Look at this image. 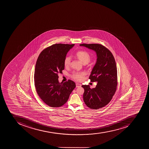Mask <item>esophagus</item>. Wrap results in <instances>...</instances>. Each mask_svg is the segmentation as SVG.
I'll list each match as a JSON object with an SVG mask.
<instances>
[{
  "label": "esophagus",
  "instance_id": "obj_1",
  "mask_svg": "<svg viewBox=\"0 0 149 149\" xmlns=\"http://www.w3.org/2000/svg\"><path fill=\"white\" fill-rule=\"evenodd\" d=\"M81 85L80 83H76V88H79V87H81Z\"/></svg>",
  "mask_w": 149,
  "mask_h": 149
}]
</instances>
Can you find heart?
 Listing matches in <instances>:
<instances>
[{
	"label": "heart",
	"mask_w": 149,
	"mask_h": 149,
	"mask_svg": "<svg viewBox=\"0 0 149 149\" xmlns=\"http://www.w3.org/2000/svg\"><path fill=\"white\" fill-rule=\"evenodd\" d=\"M76 57L84 64L87 65L91 60V56L88 52L84 51H79L75 54ZM71 64V60L70 57H66L64 61L65 67H69ZM86 75L84 72H74L72 74L71 77L74 80L77 81H81L84 79Z\"/></svg>",
	"instance_id": "b5f03b06"
}]
</instances>
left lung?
Returning a JSON list of instances; mask_svg holds the SVG:
<instances>
[{
  "mask_svg": "<svg viewBox=\"0 0 149 149\" xmlns=\"http://www.w3.org/2000/svg\"><path fill=\"white\" fill-rule=\"evenodd\" d=\"M95 51L97 61L89 79L91 82H97L96 87L90 88L89 85H82L84 89L83 100L91 109H97L107 105L116 91L117 72L116 63L111 52L104 46L99 44H81Z\"/></svg>",
  "mask_w": 149,
  "mask_h": 149,
  "instance_id": "obj_1",
  "label": "left lung"
}]
</instances>
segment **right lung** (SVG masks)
<instances>
[{
    "label": "right lung",
    "instance_id": "1",
    "mask_svg": "<svg viewBox=\"0 0 149 149\" xmlns=\"http://www.w3.org/2000/svg\"><path fill=\"white\" fill-rule=\"evenodd\" d=\"M74 45H53L44 49L38 58L34 71V85L38 95L50 107L63 105L76 87L71 80L64 83L58 81V74L64 69L65 58Z\"/></svg>",
    "mask_w": 149,
    "mask_h": 149
}]
</instances>
